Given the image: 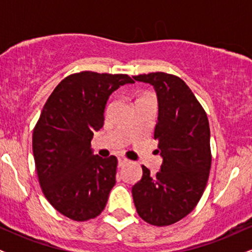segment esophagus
Returning <instances> with one entry per match:
<instances>
[{
  "label": "esophagus",
  "instance_id": "esophagus-1",
  "mask_svg": "<svg viewBox=\"0 0 252 252\" xmlns=\"http://www.w3.org/2000/svg\"><path fill=\"white\" fill-rule=\"evenodd\" d=\"M117 160H118V166H120V167L124 166V164H126L129 161L128 158H126V156H123V155H118L117 156Z\"/></svg>",
  "mask_w": 252,
  "mask_h": 252
}]
</instances>
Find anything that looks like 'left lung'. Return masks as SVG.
I'll use <instances>...</instances> for the list:
<instances>
[{
	"instance_id": "left-lung-1",
	"label": "left lung",
	"mask_w": 252,
	"mask_h": 252,
	"mask_svg": "<svg viewBox=\"0 0 252 252\" xmlns=\"http://www.w3.org/2000/svg\"><path fill=\"white\" fill-rule=\"evenodd\" d=\"M154 86L158 116L154 138L162 164L155 175L142 166L131 193L138 216L155 226L179 221L200 200L211 168L207 115L184 80L164 72L135 76Z\"/></svg>"
}]
</instances>
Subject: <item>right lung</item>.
<instances>
[{
	"instance_id": "add662e5",
	"label": "right lung",
	"mask_w": 252,
	"mask_h": 252,
	"mask_svg": "<svg viewBox=\"0 0 252 252\" xmlns=\"http://www.w3.org/2000/svg\"><path fill=\"white\" fill-rule=\"evenodd\" d=\"M132 83L128 74L79 72L58 84L43 105L33 131L37 178L52 206L72 220L100 215L116 184V156L94 155L91 140L110 94Z\"/></svg>"
}]
</instances>
